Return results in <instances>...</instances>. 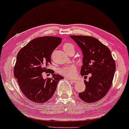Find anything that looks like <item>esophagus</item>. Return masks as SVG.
I'll use <instances>...</instances> for the list:
<instances>
[{
  "label": "esophagus",
  "mask_w": 129,
  "mask_h": 129,
  "mask_svg": "<svg viewBox=\"0 0 129 129\" xmlns=\"http://www.w3.org/2000/svg\"><path fill=\"white\" fill-rule=\"evenodd\" d=\"M68 79L70 81H71L72 83H77V80H76V79Z\"/></svg>",
  "instance_id": "obj_1"
}]
</instances>
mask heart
<instances>
[{
	"label": "heart",
	"instance_id": "b5f03b06",
	"mask_svg": "<svg viewBox=\"0 0 129 129\" xmlns=\"http://www.w3.org/2000/svg\"><path fill=\"white\" fill-rule=\"evenodd\" d=\"M63 50L67 53H69L71 51H75V47L73 44L66 43L63 45ZM58 72L61 75L68 77H73L75 76L77 72V68L75 64H70L64 67L60 68L58 70Z\"/></svg>",
	"mask_w": 129,
	"mask_h": 129
}]
</instances>
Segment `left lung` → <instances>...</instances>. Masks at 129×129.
<instances>
[{"mask_svg":"<svg viewBox=\"0 0 129 129\" xmlns=\"http://www.w3.org/2000/svg\"><path fill=\"white\" fill-rule=\"evenodd\" d=\"M83 53L80 74L87 76L86 89L79 96L86 103H94L102 99L110 90L116 70L115 61L108 47L93 37L71 35Z\"/></svg>","mask_w":129,"mask_h":129,"instance_id":"1","label":"left lung"}]
</instances>
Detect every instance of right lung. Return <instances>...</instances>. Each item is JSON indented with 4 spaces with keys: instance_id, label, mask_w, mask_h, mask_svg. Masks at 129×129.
<instances>
[{
    "instance_id": "right-lung-1",
    "label": "right lung",
    "mask_w": 129,
    "mask_h": 129,
    "mask_svg": "<svg viewBox=\"0 0 129 129\" xmlns=\"http://www.w3.org/2000/svg\"><path fill=\"white\" fill-rule=\"evenodd\" d=\"M62 39L43 36L34 39L19 50L14 67V76L23 94L31 101L43 103L54 94L58 82L64 77L47 69L51 64V54ZM52 74L44 79L42 73Z\"/></svg>"
}]
</instances>
